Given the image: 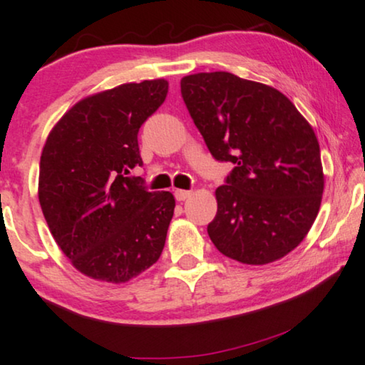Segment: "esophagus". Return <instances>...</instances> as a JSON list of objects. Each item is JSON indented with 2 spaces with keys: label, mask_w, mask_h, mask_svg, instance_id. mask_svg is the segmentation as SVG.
<instances>
[{
  "label": "esophagus",
  "mask_w": 365,
  "mask_h": 365,
  "mask_svg": "<svg viewBox=\"0 0 365 365\" xmlns=\"http://www.w3.org/2000/svg\"><path fill=\"white\" fill-rule=\"evenodd\" d=\"M175 198H177V201H185L187 200L190 195H192V192H188V190H175Z\"/></svg>",
  "instance_id": "obj_1"
}]
</instances>
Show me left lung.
<instances>
[{"instance_id": "obj_1", "label": "left lung", "mask_w": 365, "mask_h": 365, "mask_svg": "<svg viewBox=\"0 0 365 365\" xmlns=\"http://www.w3.org/2000/svg\"><path fill=\"white\" fill-rule=\"evenodd\" d=\"M180 88L211 155L235 164L216 188L210 239L242 264L282 259L308 235L322 205L314 130L279 90L230 72L188 75Z\"/></svg>"}]
</instances>
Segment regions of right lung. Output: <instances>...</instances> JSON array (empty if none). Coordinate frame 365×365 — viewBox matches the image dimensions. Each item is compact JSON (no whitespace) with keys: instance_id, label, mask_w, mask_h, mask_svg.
<instances>
[{"instance_id":"1","label":"right lung","mask_w":365,"mask_h":365,"mask_svg":"<svg viewBox=\"0 0 365 365\" xmlns=\"http://www.w3.org/2000/svg\"><path fill=\"white\" fill-rule=\"evenodd\" d=\"M165 80L119 85L78 101L51 130L41 155L39 203L73 267L124 284L159 260L175 208L170 192H149L138 134L164 103Z\"/></svg>"}]
</instances>
